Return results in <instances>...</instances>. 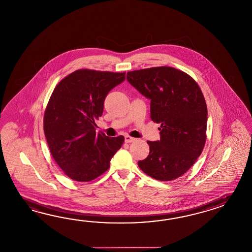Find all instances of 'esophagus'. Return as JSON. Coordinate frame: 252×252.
<instances>
[{
    "label": "esophagus",
    "mask_w": 252,
    "mask_h": 252,
    "mask_svg": "<svg viewBox=\"0 0 252 252\" xmlns=\"http://www.w3.org/2000/svg\"><path fill=\"white\" fill-rule=\"evenodd\" d=\"M136 141L135 138H132V137H130L129 135H126V136H125V142L130 143V142H133V141Z\"/></svg>",
    "instance_id": "esophagus-1"
}]
</instances>
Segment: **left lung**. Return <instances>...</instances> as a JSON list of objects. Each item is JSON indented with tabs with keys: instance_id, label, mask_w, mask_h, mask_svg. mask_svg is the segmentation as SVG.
I'll return each instance as SVG.
<instances>
[{
	"instance_id": "left-lung-1",
	"label": "left lung",
	"mask_w": 252,
	"mask_h": 252,
	"mask_svg": "<svg viewBox=\"0 0 252 252\" xmlns=\"http://www.w3.org/2000/svg\"><path fill=\"white\" fill-rule=\"evenodd\" d=\"M127 80L151 100V119L160 124V140L148 141L150 153L138 165L155 180L173 181L204 148L208 111L202 92L186 72L167 66L128 71Z\"/></svg>"
}]
</instances>
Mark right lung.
Returning a JSON list of instances; mask_svg holds the SVG:
<instances>
[{
	"label": "right lung",
	"instance_id": "obj_1",
	"mask_svg": "<svg viewBox=\"0 0 252 252\" xmlns=\"http://www.w3.org/2000/svg\"><path fill=\"white\" fill-rule=\"evenodd\" d=\"M125 80V72L82 69L53 90L43 117V129L54 160L76 182H91L110 168L123 136L96 133L107 94Z\"/></svg>",
	"mask_w": 252,
	"mask_h": 252
}]
</instances>
